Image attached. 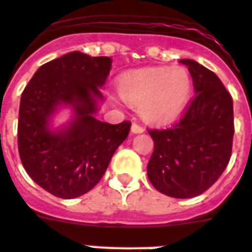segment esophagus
Listing matches in <instances>:
<instances>
[{"instance_id":"esophagus-1","label":"esophagus","mask_w":252,"mask_h":252,"mask_svg":"<svg viewBox=\"0 0 252 252\" xmlns=\"http://www.w3.org/2000/svg\"><path fill=\"white\" fill-rule=\"evenodd\" d=\"M131 132L132 133H143V132H144V128L141 126H139V124L133 123L131 126Z\"/></svg>"}]
</instances>
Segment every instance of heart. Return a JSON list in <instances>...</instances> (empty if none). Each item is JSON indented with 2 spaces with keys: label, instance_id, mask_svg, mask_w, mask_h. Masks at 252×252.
<instances>
[{
  "label": "heart",
  "instance_id": "obj_1",
  "mask_svg": "<svg viewBox=\"0 0 252 252\" xmlns=\"http://www.w3.org/2000/svg\"><path fill=\"white\" fill-rule=\"evenodd\" d=\"M117 89L124 101L139 108L144 120L167 124L186 111L192 80L182 66H154L121 74Z\"/></svg>",
  "mask_w": 252,
  "mask_h": 252
}]
</instances>
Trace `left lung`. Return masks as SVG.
I'll use <instances>...</instances> for the list:
<instances>
[{"label":"left lung","mask_w":252,"mask_h":252,"mask_svg":"<svg viewBox=\"0 0 252 252\" xmlns=\"http://www.w3.org/2000/svg\"><path fill=\"white\" fill-rule=\"evenodd\" d=\"M180 63L189 70L196 94L176 124L148 131L155 148L147 173L159 192L188 199L211 187L230 161L234 107L214 72L193 60Z\"/></svg>","instance_id":"1"}]
</instances>
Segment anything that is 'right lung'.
<instances>
[{
  "label": "right lung",
  "mask_w": 252,
  "mask_h": 252,
  "mask_svg": "<svg viewBox=\"0 0 252 252\" xmlns=\"http://www.w3.org/2000/svg\"><path fill=\"white\" fill-rule=\"evenodd\" d=\"M112 68L111 57L70 52L37 69L24 89L18 113V152L33 182L61 199L91 191L107 171L131 123L96 119L104 101L100 88ZM61 107L72 113L53 128Z\"/></svg>",
  "instance_id": "right-lung-1"
}]
</instances>
